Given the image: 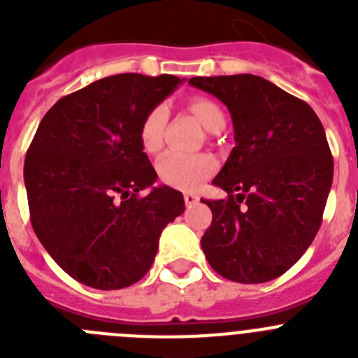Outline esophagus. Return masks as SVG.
Masks as SVG:
<instances>
[{
	"instance_id": "34e87169",
	"label": "esophagus",
	"mask_w": 358,
	"mask_h": 358,
	"mask_svg": "<svg viewBox=\"0 0 358 358\" xmlns=\"http://www.w3.org/2000/svg\"><path fill=\"white\" fill-rule=\"evenodd\" d=\"M197 202H199V195L192 194V192H186V194H185V204H186V206L192 208L194 204H197Z\"/></svg>"
}]
</instances>
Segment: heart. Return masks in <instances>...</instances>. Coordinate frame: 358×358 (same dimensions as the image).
Returning <instances> with one entry per match:
<instances>
[{
    "instance_id": "1",
    "label": "heart",
    "mask_w": 358,
    "mask_h": 358,
    "mask_svg": "<svg viewBox=\"0 0 358 358\" xmlns=\"http://www.w3.org/2000/svg\"><path fill=\"white\" fill-rule=\"evenodd\" d=\"M188 109L197 116L208 132L222 131L226 127V115L217 102L206 96H194L188 100ZM169 120L166 106L152 107L140 125V143L147 154H156L163 147V134ZM215 170V163L206 154H179L169 152L157 161V176L164 185L179 189H195L206 181Z\"/></svg>"
}]
</instances>
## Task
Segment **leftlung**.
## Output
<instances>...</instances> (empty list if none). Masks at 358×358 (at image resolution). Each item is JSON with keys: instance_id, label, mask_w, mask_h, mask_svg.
<instances>
[{"instance_id": "1", "label": "left lung", "mask_w": 358, "mask_h": 358, "mask_svg": "<svg viewBox=\"0 0 358 358\" xmlns=\"http://www.w3.org/2000/svg\"><path fill=\"white\" fill-rule=\"evenodd\" d=\"M189 85L229 110L235 147L213 179L227 199H201L213 213L201 238L215 273L265 283L296 264L321 227L334 179L314 109L256 75L194 77Z\"/></svg>"}]
</instances>
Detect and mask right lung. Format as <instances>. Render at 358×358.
Returning a JSON list of instances; mask_svg holds the SVG:
<instances>
[{"label": "right lung", "mask_w": 358, "mask_h": 358, "mask_svg": "<svg viewBox=\"0 0 358 358\" xmlns=\"http://www.w3.org/2000/svg\"><path fill=\"white\" fill-rule=\"evenodd\" d=\"M181 82L113 75L61 98L41 120L24 159L31 227L73 280L100 290L140 281L161 231L185 211L181 192L152 186L157 173L140 143L141 120Z\"/></svg>", "instance_id": "obj_1"}]
</instances>
